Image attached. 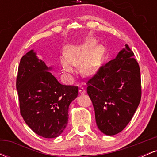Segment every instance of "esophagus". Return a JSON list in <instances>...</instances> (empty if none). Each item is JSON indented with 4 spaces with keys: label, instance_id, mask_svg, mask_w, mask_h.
I'll use <instances>...</instances> for the list:
<instances>
[{
    "label": "esophagus",
    "instance_id": "obj_1",
    "mask_svg": "<svg viewBox=\"0 0 157 157\" xmlns=\"http://www.w3.org/2000/svg\"><path fill=\"white\" fill-rule=\"evenodd\" d=\"M79 92L81 94H86V90H85L83 87H80V89H79Z\"/></svg>",
    "mask_w": 157,
    "mask_h": 157
}]
</instances>
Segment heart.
I'll return each instance as SVG.
<instances>
[{
  "label": "heart",
  "mask_w": 157,
  "mask_h": 157,
  "mask_svg": "<svg viewBox=\"0 0 157 157\" xmlns=\"http://www.w3.org/2000/svg\"><path fill=\"white\" fill-rule=\"evenodd\" d=\"M104 48L97 46L94 41H86L82 44L68 46L65 49V56H61L59 63L63 71L68 76L75 73L74 66H80L82 75H94L101 66Z\"/></svg>",
  "instance_id": "1"
}]
</instances>
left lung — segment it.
Returning <instances> with one entry per match:
<instances>
[{"mask_svg":"<svg viewBox=\"0 0 157 157\" xmlns=\"http://www.w3.org/2000/svg\"><path fill=\"white\" fill-rule=\"evenodd\" d=\"M134 56L126 44L116 58L102 66L87 82L97 125L106 135L121 132L140 102V69Z\"/></svg>","mask_w":157,"mask_h":157,"instance_id":"obj_1","label":"left lung"}]
</instances>
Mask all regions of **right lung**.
<instances>
[{"label":"right lung","instance_id":"1","mask_svg":"<svg viewBox=\"0 0 157 157\" xmlns=\"http://www.w3.org/2000/svg\"><path fill=\"white\" fill-rule=\"evenodd\" d=\"M34 50L20 62L16 88L21 114L35 134L55 138L68 124V106L78 95V87L60 84Z\"/></svg>","mask_w":157,"mask_h":157}]
</instances>
